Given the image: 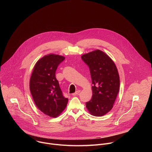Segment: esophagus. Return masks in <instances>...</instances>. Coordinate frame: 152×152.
I'll return each mask as SVG.
<instances>
[{
  "label": "esophagus",
  "mask_w": 152,
  "mask_h": 152,
  "mask_svg": "<svg viewBox=\"0 0 152 152\" xmlns=\"http://www.w3.org/2000/svg\"><path fill=\"white\" fill-rule=\"evenodd\" d=\"M80 93V90H77V91H76L75 93L72 94V95H73V96H76V95L79 94Z\"/></svg>",
  "instance_id": "obj_1"
}]
</instances>
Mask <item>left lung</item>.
<instances>
[{
    "instance_id": "8db88e82",
    "label": "left lung",
    "mask_w": 152,
    "mask_h": 152,
    "mask_svg": "<svg viewBox=\"0 0 152 152\" xmlns=\"http://www.w3.org/2000/svg\"><path fill=\"white\" fill-rule=\"evenodd\" d=\"M81 58L90 68L93 85L92 98L86 103V107L92 115L103 116L112 110L120 90L117 68L113 59L99 49Z\"/></svg>"
}]
</instances>
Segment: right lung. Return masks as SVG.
I'll return each mask as SVG.
<instances>
[{"label":"right lung","mask_w":152,"mask_h":152,"mask_svg":"<svg viewBox=\"0 0 152 152\" xmlns=\"http://www.w3.org/2000/svg\"><path fill=\"white\" fill-rule=\"evenodd\" d=\"M64 59V56L54 53L41 58L35 64L29 81L30 91L37 107L53 118L58 117L68 103L55 77L58 65Z\"/></svg>","instance_id":"obj_1"}]
</instances>
